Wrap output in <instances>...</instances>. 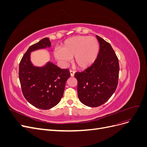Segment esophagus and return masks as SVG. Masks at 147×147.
Here are the masks:
<instances>
[{"instance_id": "esophagus-1", "label": "esophagus", "mask_w": 147, "mask_h": 147, "mask_svg": "<svg viewBox=\"0 0 147 147\" xmlns=\"http://www.w3.org/2000/svg\"><path fill=\"white\" fill-rule=\"evenodd\" d=\"M70 75L72 77H74V74H75V71L74 70H70Z\"/></svg>"}]
</instances>
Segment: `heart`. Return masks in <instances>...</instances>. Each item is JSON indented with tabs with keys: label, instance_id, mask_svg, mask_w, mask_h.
<instances>
[{
	"label": "heart",
	"instance_id": "b5f03b06",
	"mask_svg": "<svg viewBox=\"0 0 147 147\" xmlns=\"http://www.w3.org/2000/svg\"><path fill=\"white\" fill-rule=\"evenodd\" d=\"M99 50V44L96 38L75 36L65 40L63 47H56L54 56L64 64L69 63L74 56L75 65L79 68L85 69L94 63Z\"/></svg>",
	"mask_w": 147,
	"mask_h": 147
}]
</instances>
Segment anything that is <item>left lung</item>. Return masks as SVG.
Returning <instances> with one entry per match:
<instances>
[{
	"label": "left lung",
	"instance_id": "8db88e82",
	"mask_svg": "<svg viewBox=\"0 0 147 147\" xmlns=\"http://www.w3.org/2000/svg\"><path fill=\"white\" fill-rule=\"evenodd\" d=\"M96 37L100 46L97 59L90 67L75 74L79 100L90 107L102 105L113 95L119 71L118 59L112 46L98 35Z\"/></svg>",
	"mask_w": 147,
	"mask_h": 147
}]
</instances>
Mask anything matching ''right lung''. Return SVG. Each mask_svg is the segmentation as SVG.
<instances>
[{
    "label": "right lung",
    "instance_id": "right-lung-1",
    "mask_svg": "<svg viewBox=\"0 0 147 147\" xmlns=\"http://www.w3.org/2000/svg\"><path fill=\"white\" fill-rule=\"evenodd\" d=\"M50 47L48 37L31 45L19 65V78L24 97L30 104L43 110L51 109L59 103L67 80L70 77L69 69H61L51 62L42 67L34 66L31 63V52Z\"/></svg>",
    "mask_w": 147,
    "mask_h": 147
}]
</instances>
